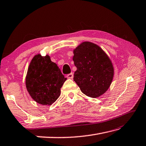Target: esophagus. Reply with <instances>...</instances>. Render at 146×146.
Listing matches in <instances>:
<instances>
[{
    "instance_id": "1",
    "label": "esophagus",
    "mask_w": 146,
    "mask_h": 146,
    "mask_svg": "<svg viewBox=\"0 0 146 146\" xmlns=\"http://www.w3.org/2000/svg\"><path fill=\"white\" fill-rule=\"evenodd\" d=\"M73 77H74V75H73L72 73L69 74H67V77L68 79H72Z\"/></svg>"
}]
</instances>
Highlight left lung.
<instances>
[{
	"mask_svg": "<svg viewBox=\"0 0 146 146\" xmlns=\"http://www.w3.org/2000/svg\"><path fill=\"white\" fill-rule=\"evenodd\" d=\"M77 67L74 81L82 93L96 98L108 90L113 79V64L103 50L96 44L84 41L73 50Z\"/></svg>",
	"mask_w": 146,
	"mask_h": 146,
	"instance_id": "1",
	"label": "left lung"
}]
</instances>
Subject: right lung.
<instances>
[{"instance_id": "right-lung-1", "label": "right lung", "mask_w": 146, "mask_h": 146, "mask_svg": "<svg viewBox=\"0 0 146 146\" xmlns=\"http://www.w3.org/2000/svg\"><path fill=\"white\" fill-rule=\"evenodd\" d=\"M67 78L48 55L33 56L26 76V87L36 102L51 105L60 95V88Z\"/></svg>"}]
</instances>
